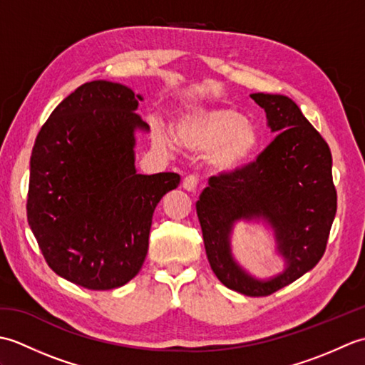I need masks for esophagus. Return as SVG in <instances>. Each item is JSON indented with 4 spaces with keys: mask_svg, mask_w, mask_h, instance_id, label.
I'll return each instance as SVG.
<instances>
[{
    "mask_svg": "<svg viewBox=\"0 0 365 365\" xmlns=\"http://www.w3.org/2000/svg\"><path fill=\"white\" fill-rule=\"evenodd\" d=\"M182 187H183V190H187V191H196L197 187H199V177L187 175L183 178Z\"/></svg>",
    "mask_w": 365,
    "mask_h": 365,
    "instance_id": "34e87169",
    "label": "esophagus"
}]
</instances>
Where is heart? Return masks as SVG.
<instances>
[{
  "label": "heart",
  "mask_w": 365,
  "mask_h": 365,
  "mask_svg": "<svg viewBox=\"0 0 365 365\" xmlns=\"http://www.w3.org/2000/svg\"><path fill=\"white\" fill-rule=\"evenodd\" d=\"M175 138L183 147L196 152L212 150L216 168L235 169L257 149L259 131L245 115L227 106L191 108L175 122ZM157 143L168 147L169 141L161 130Z\"/></svg>",
  "instance_id": "b5f03b06"
}]
</instances>
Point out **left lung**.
I'll use <instances>...</instances> for the list:
<instances>
[{
  "label": "left lung",
  "mask_w": 365,
  "mask_h": 365,
  "mask_svg": "<svg viewBox=\"0 0 365 365\" xmlns=\"http://www.w3.org/2000/svg\"><path fill=\"white\" fill-rule=\"evenodd\" d=\"M276 138L255 160L208 178L196 202L205 252L216 277L247 297H268L312 269L327 251L337 210L328 143L285 96L252 94ZM263 217L275 229L287 268L269 282L246 275L231 259L228 237L238 219Z\"/></svg>",
  "instance_id": "1"
}]
</instances>
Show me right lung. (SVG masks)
I'll return each mask as SVG.
<instances>
[{"instance_id": "obj_1", "label": "right lung", "mask_w": 365, "mask_h": 365, "mask_svg": "<svg viewBox=\"0 0 365 365\" xmlns=\"http://www.w3.org/2000/svg\"><path fill=\"white\" fill-rule=\"evenodd\" d=\"M119 83H84L42 125L29 161L26 216L48 267L89 290L131 281L149 250L153 210L180 175L138 174L135 110Z\"/></svg>"}]
</instances>
